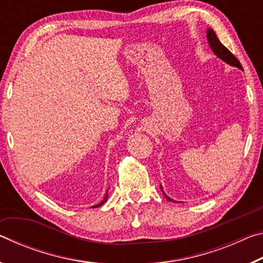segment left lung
<instances>
[{"label": "left lung", "instance_id": "1", "mask_svg": "<svg viewBox=\"0 0 263 263\" xmlns=\"http://www.w3.org/2000/svg\"><path fill=\"white\" fill-rule=\"evenodd\" d=\"M206 37H208L209 44H210V46H211V48H212V51L215 52V54H216L217 57H219L221 60H224L225 62H228V64L232 65V66H235V67H238V68H240V69H242V66H241V64H240V61L232 54V53H231V52L228 50V48H226V47H225L224 45H222V44L219 42V39L217 38L215 31L211 30V29H209V30H208ZM161 190H162V188H161ZM162 193H163V190H162ZM163 195H164V193H163ZM164 197H166V198L168 199V201H172V202H173V199L169 198L167 195H164Z\"/></svg>", "mask_w": 263, "mask_h": 263}]
</instances>
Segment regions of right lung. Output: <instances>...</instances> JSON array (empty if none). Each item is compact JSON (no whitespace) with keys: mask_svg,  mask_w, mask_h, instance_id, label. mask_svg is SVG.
I'll use <instances>...</instances> for the list:
<instances>
[{"mask_svg":"<svg viewBox=\"0 0 263 263\" xmlns=\"http://www.w3.org/2000/svg\"><path fill=\"white\" fill-rule=\"evenodd\" d=\"M106 199H108V194H105V196H104V198H103V201H102L101 203H99L97 204V205H94V208H99V206H101V205H103V204L106 202Z\"/></svg>","mask_w":263,"mask_h":263,"instance_id":"obj_1","label":"right lung"}]
</instances>
